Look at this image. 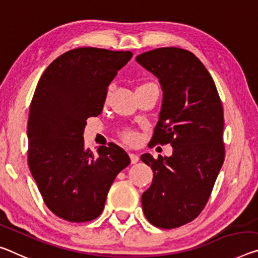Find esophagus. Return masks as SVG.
<instances>
[{"label":"esophagus","instance_id":"esophagus-1","mask_svg":"<svg viewBox=\"0 0 258 258\" xmlns=\"http://www.w3.org/2000/svg\"><path fill=\"white\" fill-rule=\"evenodd\" d=\"M129 156H130V160H132V164H136V162L140 160V157H138L136 153H129Z\"/></svg>","mask_w":258,"mask_h":258}]
</instances>
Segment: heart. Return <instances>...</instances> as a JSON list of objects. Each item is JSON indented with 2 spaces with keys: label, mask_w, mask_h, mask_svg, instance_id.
<instances>
[{
  "label": "heart",
  "mask_w": 258,
  "mask_h": 258,
  "mask_svg": "<svg viewBox=\"0 0 258 258\" xmlns=\"http://www.w3.org/2000/svg\"><path fill=\"white\" fill-rule=\"evenodd\" d=\"M144 85H148V84H144ZM108 97H109V92H107L106 93V100L108 99ZM121 137H122V140H123L126 143H134L135 141H136V134H135L134 132H130V130H125V132L122 133Z\"/></svg>",
  "instance_id": "1"
}]
</instances>
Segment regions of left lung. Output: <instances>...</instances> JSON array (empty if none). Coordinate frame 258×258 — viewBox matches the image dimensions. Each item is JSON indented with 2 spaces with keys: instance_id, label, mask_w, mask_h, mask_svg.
Wrapping results in <instances>:
<instances>
[{
  "instance_id": "1",
  "label": "left lung",
  "mask_w": 258,
  "mask_h": 258,
  "mask_svg": "<svg viewBox=\"0 0 258 258\" xmlns=\"http://www.w3.org/2000/svg\"><path fill=\"white\" fill-rule=\"evenodd\" d=\"M136 61L159 78L164 91L151 143L173 146L170 157H141L153 170L142 195L143 212L156 227L176 228L203 211L223 166V104L211 75L191 51L162 47Z\"/></svg>"
}]
</instances>
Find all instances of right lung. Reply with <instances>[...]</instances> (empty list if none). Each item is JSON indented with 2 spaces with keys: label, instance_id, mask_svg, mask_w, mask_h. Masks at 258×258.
<instances>
[{
  "label": "right lung",
  "instance_id": "1",
  "mask_svg": "<svg viewBox=\"0 0 258 258\" xmlns=\"http://www.w3.org/2000/svg\"><path fill=\"white\" fill-rule=\"evenodd\" d=\"M133 53L94 47L71 49L50 63L30 106L27 161L42 200L70 223L96 219L117 174L130 164L123 149L109 143L98 157L84 146L89 117L101 113L109 83Z\"/></svg>",
  "mask_w": 258,
  "mask_h": 258
}]
</instances>
